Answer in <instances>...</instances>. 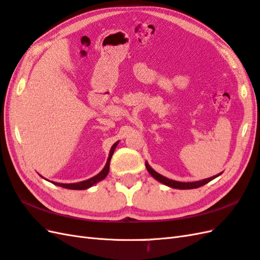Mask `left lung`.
Returning <instances> with one entry per match:
<instances>
[{
	"instance_id": "1",
	"label": "left lung",
	"mask_w": 260,
	"mask_h": 260,
	"mask_svg": "<svg viewBox=\"0 0 260 260\" xmlns=\"http://www.w3.org/2000/svg\"><path fill=\"white\" fill-rule=\"evenodd\" d=\"M146 168H147L149 174L154 177L156 180H158L159 182H161L166 185H168V187H171V188H175V189H181V190H185V189H197L199 187H202V185L206 184L208 182H210L211 180H213V179H215L216 177H218L221 174H218L214 177H211V178H208V179H204V180H200V181H196V182H179V181H175V180H171V179H168L166 178L161 175H159L158 172H156L154 169H152L150 166L146 162Z\"/></svg>"
}]
</instances>
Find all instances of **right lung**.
<instances>
[{
    "mask_svg": "<svg viewBox=\"0 0 260 260\" xmlns=\"http://www.w3.org/2000/svg\"><path fill=\"white\" fill-rule=\"evenodd\" d=\"M117 146V143H115L114 145L112 146L111 148V151H110V155H109V158H108V161H106V165L104 169L100 172V174H98L96 176L92 177L90 179H88V180L85 181H81V182H77V183H58V182H52L56 185H59V187H62V188H66V189H71V190H84V189H88L90 187H92L93 184L98 183L99 181L103 180V179L108 176L109 174V170H110V161H111V158H112V155L113 152H114L115 150V147Z\"/></svg>",
    "mask_w": 260,
    "mask_h": 260,
    "instance_id": "obj_1",
    "label": "right lung"
}]
</instances>
